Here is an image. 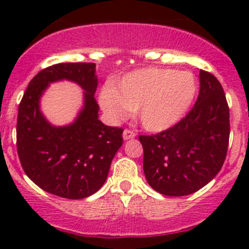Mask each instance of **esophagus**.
I'll use <instances>...</instances> for the list:
<instances>
[{"label": "esophagus", "instance_id": "34e87169", "mask_svg": "<svg viewBox=\"0 0 249 249\" xmlns=\"http://www.w3.org/2000/svg\"><path fill=\"white\" fill-rule=\"evenodd\" d=\"M135 137H136V134L134 131H131V130H124V132H123V139H124V141L132 140Z\"/></svg>", "mask_w": 249, "mask_h": 249}]
</instances>
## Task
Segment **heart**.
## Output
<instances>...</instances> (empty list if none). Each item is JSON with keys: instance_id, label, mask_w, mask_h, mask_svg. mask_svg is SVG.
Instances as JSON below:
<instances>
[{"instance_id": "obj_1", "label": "heart", "mask_w": 249, "mask_h": 249, "mask_svg": "<svg viewBox=\"0 0 249 249\" xmlns=\"http://www.w3.org/2000/svg\"><path fill=\"white\" fill-rule=\"evenodd\" d=\"M196 92L190 72L147 67L125 74L113 88H102L99 101L110 120L124 119L129 110H136L143 129L161 132L185 117Z\"/></svg>"}]
</instances>
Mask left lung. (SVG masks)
Masks as SVG:
<instances>
[{"label": "left lung", "instance_id": "8db88e82", "mask_svg": "<svg viewBox=\"0 0 249 249\" xmlns=\"http://www.w3.org/2000/svg\"><path fill=\"white\" fill-rule=\"evenodd\" d=\"M200 92L178 124L140 136L148 184L166 196H184L205 187L224 164L230 135L229 107L213 74L200 70Z\"/></svg>", "mask_w": 249, "mask_h": 249}]
</instances>
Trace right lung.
Listing matches in <instances>:
<instances>
[{"instance_id":"1","label":"right lung","mask_w":249,"mask_h":249,"mask_svg":"<svg viewBox=\"0 0 249 249\" xmlns=\"http://www.w3.org/2000/svg\"><path fill=\"white\" fill-rule=\"evenodd\" d=\"M76 82L83 90V106L72 123L53 125L40 110L50 84ZM96 65L65 62L42 70L29 83L19 105L17 148L27 177L56 196L84 199L106 182L113 158L123 144V129L99 119Z\"/></svg>"}]
</instances>
